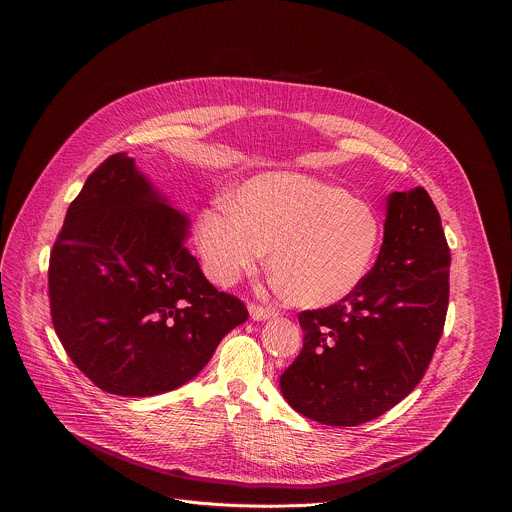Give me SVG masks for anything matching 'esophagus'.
<instances>
[{
	"label": "esophagus",
	"instance_id": "1",
	"mask_svg": "<svg viewBox=\"0 0 512 512\" xmlns=\"http://www.w3.org/2000/svg\"><path fill=\"white\" fill-rule=\"evenodd\" d=\"M249 314L253 320L257 322H263V320H269V318H275V310H269V308H263V306H257V304H251L249 306Z\"/></svg>",
	"mask_w": 512,
	"mask_h": 512
}]
</instances>
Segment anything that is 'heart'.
Instances as JSON below:
<instances>
[{
  "label": "heart",
  "mask_w": 512,
  "mask_h": 512,
  "mask_svg": "<svg viewBox=\"0 0 512 512\" xmlns=\"http://www.w3.org/2000/svg\"><path fill=\"white\" fill-rule=\"evenodd\" d=\"M196 243L218 285L253 271L269 249V269L283 294L304 308H328L367 277L381 243V218L342 186L269 172L245 182L233 206L206 208Z\"/></svg>",
  "instance_id": "1"
}]
</instances>
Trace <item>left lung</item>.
<instances>
[{
  "label": "left lung",
  "mask_w": 512,
  "mask_h": 512,
  "mask_svg": "<svg viewBox=\"0 0 512 512\" xmlns=\"http://www.w3.org/2000/svg\"><path fill=\"white\" fill-rule=\"evenodd\" d=\"M450 247L419 186L387 198L385 237L352 296L298 314L304 348L279 377L285 401L312 421L377 419L423 379L450 300Z\"/></svg>",
  "instance_id": "8db88e82"
}]
</instances>
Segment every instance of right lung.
Returning a JSON list of instances; mask_svg holds the SVG:
<instances>
[{
    "label": "right lung",
    "instance_id": "add662e5",
    "mask_svg": "<svg viewBox=\"0 0 512 512\" xmlns=\"http://www.w3.org/2000/svg\"><path fill=\"white\" fill-rule=\"evenodd\" d=\"M188 227L123 152L70 202L50 251V314L70 360L105 393L178 389L249 318L208 283L186 249Z\"/></svg>",
    "mask_w": 512,
    "mask_h": 512
}]
</instances>
